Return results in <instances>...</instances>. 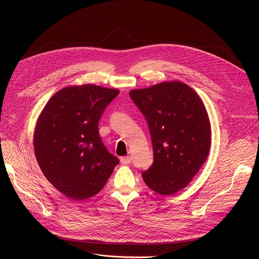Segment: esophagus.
Listing matches in <instances>:
<instances>
[{"instance_id":"34e87169","label":"esophagus","mask_w":259,"mask_h":259,"mask_svg":"<svg viewBox=\"0 0 259 259\" xmlns=\"http://www.w3.org/2000/svg\"><path fill=\"white\" fill-rule=\"evenodd\" d=\"M120 162L124 165H128L131 162V157L130 156H124V157H120Z\"/></svg>"}]
</instances>
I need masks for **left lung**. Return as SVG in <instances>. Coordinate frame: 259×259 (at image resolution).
<instances>
[{
  "label": "left lung",
  "mask_w": 259,
  "mask_h": 259,
  "mask_svg": "<svg viewBox=\"0 0 259 259\" xmlns=\"http://www.w3.org/2000/svg\"><path fill=\"white\" fill-rule=\"evenodd\" d=\"M150 131L153 164L142 172L156 193L171 195L185 188L206 161L211 127L197 93L181 81H164L130 91Z\"/></svg>",
  "instance_id": "obj_1"
}]
</instances>
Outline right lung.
<instances>
[{
  "label": "right lung",
  "instance_id": "add662e5",
  "mask_svg": "<svg viewBox=\"0 0 259 259\" xmlns=\"http://www.w3.org/2000/svg\"><path fill=\"white\" fill-rule=\"evenodd\" d=\"M118 93L91 84L66 87L38 116L33 139L37 164L65 196L83 200L98 194L119 162L99 133V120Z\"/></svg>",
  "mask_w": 259,
  "mask_h": 259
}]
</instances>
